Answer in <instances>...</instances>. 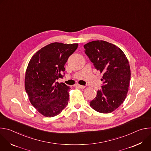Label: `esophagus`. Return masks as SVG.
Returning a JSON list of instances; mask_svg holds the SVG:
<instances>
[{
	"label": "esophagus",
	"instance_id": "obj_1",
	"mask_svg": "<svg viewBox=\"0 0 151 151\" xmlns=\"http://www.w3.org/2000/svg\"><path fill=\"white\" fill-rule=\"evenodd\" d=\"M77 87L79 88H81V89H83L85 88V86H83V85H76Z\"/></svg>",
	"mask_w": 151,
	"mask_h": 151
}]
</instances>
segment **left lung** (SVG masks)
Here are the masks:
<instances>
[{
  "mask_svg": "<svg viewBox=\"0 0 151 151\" xmlns=\"http://www.w3.org/2000/svg\"><path fill=\"white\" fill-rule=\"evenodd\" d=\"M83 47L95 69L103 74L101 90L90 105L97 112H112L124 102L128 91L131 77L128 61L119 48L106 41H92Z\"/></svg>",
  "mask_w": 151,
  "mask_h": 151,
  "instance_id": "8db88e82",
  "label": "left lung"
}]
</instances>
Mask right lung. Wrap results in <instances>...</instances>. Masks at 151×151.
Masks as SVG:
<instances>
[{
    "mask_svg": "<svg viewBox=\"0 0 151 151\" xmlns=\"http://www.w3.org/2000/svg\"><path fill=\"white\" fill-rule=\"evenodd\" d=\"M78 47L52 43L36 52L29 63L25 89L32 104L45 116L58 115L68 103L70 87L57 80L65 75L64 64Z\"/></svg>",
    "mask_w": 151,
    "mask_h": 151,
    "instance_id": "right-lung-1",
    "label": "right lung"
}]
</instances>
